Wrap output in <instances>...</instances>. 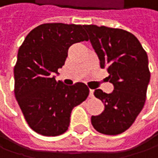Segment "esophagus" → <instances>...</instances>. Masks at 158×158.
<instances>
[{"instance_id":"obj_1","label":"esophagus","mask_w":158,"mask_h":158,"mask_svg":"<svg viewBox=\"0 0 158 158\" xmlns=\"http://www.w3.org/2000/svg\"><path fill=\"white\" fill-rule=\"evenodd\" d=\"M93 89H89V98H92V97H93Z\"/></svg>"}]
</instances>
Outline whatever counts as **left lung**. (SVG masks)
<instances>
[{
    "mask_svg": "<svg viewBox=\"0 0 158 158\" xmlns=\"http://www.w3.org/2000/svg\"><path fill=\"white\" fill-rule=\"evenodd\" d=\"M100 67L106 68L114 86L110 94L96 89L94 95L104 104L101 114L91 117L99 133L118 135L136 120L145 105L150 80L148 54L132 33L121 29L84 25Z\"/></svg>",
    "mask_w": 158,
    "mask_h": 158,
    "instance_id": "1",
    "label": "left lung"
}]
</instances>
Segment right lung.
Masks as SVG:
<instances>
[{
	"mask_svg": "<svg viewBox=\"0 0 158 158\" xmlns=\"http://www.w3.org/2000/svg\"><path fill=\"white\" fill-rule=\"evenodd\" d=\"M84 25L45 23L33 29L20 47L14 67V93L27 123L38 134L55 136L68 130L74 107L89 89L82 82L67 86L55 75L69 48L89 40Z\"/></svg>",
	"mask_w": 158,
	"mask_h": 158,
	"instance_id": "add662e5",
	"label": "right lung"
}]
</instances>
